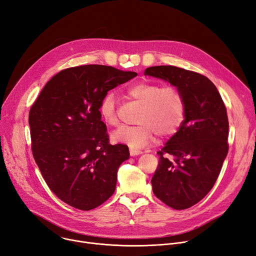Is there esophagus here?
Wrapping results in <instances>:
<instances>
[{"instance_id":"esophagus-1","label":"esophagus","mask_w":256,"mask_h":256,"mask_svg":"<svg viewBox=\"0 0 256 256\" xmlns=\"http://www.w3.org/2000/svg\"><path fill=\"white\" fill-rule=\"evenodd\" d=\"M130 155L131 156H136V155H140V154H142V151H140V150H136V148H130Z\"/></svg>"}]
</instances>
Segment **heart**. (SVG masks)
Wrapping results in <instances>:
<instances>
[{
    "instance_id": "obj_1",
    "label": "heart",
    "mask_w": 256,
    "mask_h": 256,
    "mask_svg": "<svg viewBox=\"0 0 256 256\" xmlns=\"http://www.w3.org/2000/svg\"><path fill=\"white\" fill-rule=\"evenodd\" d=\"M126 93L142 104L135 126H123L112 134L114 142L126 144L132 148H140L153 140L154 133L168 136L181 127L185 116V100L174 86L142 82L129 86ZM99 114L108 126H116V103L114 94H105L99 104Z\"/></svg>"
}]
</instances>
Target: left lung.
<instances>
[{
    "label": "left lung",
    "instance_id": "1",
    "mask_svg": "<svg viewBox=\"0 0 256 256\" xmlns=\"http://www.w3.org/2000/svg\"><path fill=\"white\" fill-rule=\"evenodd\" d=\"M144 75L174 86L185 100V118L165 144L152 178L153 192L168 206L188 208L210 192L228 152L226 108L204 75L174 66L148 67Z\"/></svg>",
    "mask_w": 256,
    "mask_h": 256
}]
</instances>
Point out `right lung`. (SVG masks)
<instances>
[{"mask_svg": "<svg viewBox=\"0 0 256 256\" xmlns=\"http://www.w3.org/2000/svg\"><path fill=\"white\" fill-rule=\"evenodd\" d=\"M136 75L104 65L67 68L48 82L30 110L34 159L50 189L67 204L88 211L114 194L129 150L110 144L99 104Z\"/></svg>", "mask_w": 256, "mask_h": 256, "instance_id": "add662e5", "label": "right lung"}]
</instances>
